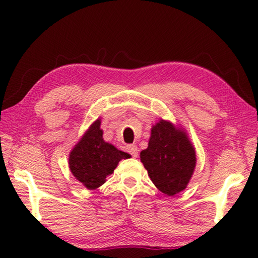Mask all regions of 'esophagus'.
Returning <instances> with one entry per match:
<instances>
[{
	"label": "esophagus",
	"mask_w": 258,
	"mask_h": 258,
	"mask_svg": "<svg viewBox=\"0 0 258 258\" xmlns=\"http://www.w3.org/2000/svg\"><path fill=\"white\" fill-rule=\"evenodd\" d=\"M127 152L132 155L134 158H136L139 156V149L136 145H128L127 146Z\"/></svg>",
	"instance_id": "1"
}]
</instances>
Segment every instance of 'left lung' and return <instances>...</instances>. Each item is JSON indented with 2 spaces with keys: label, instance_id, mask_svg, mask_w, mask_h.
<instances>
[{
  "label": "left lung",
  "instance_id": "8db88e82",
  "mask_svg": "<svg viewBox=\"0 0 258 258\" xmlns=\"http://www.w3.org/2000/svg\"><path fill=\"white\" fill-rule=\"evenodd\" d=\"M141 161L156 187L173 196L187 186L196 155L186 134L161 119L153 126L149 147L141 152Z\"/></svg>",
  "mask_w": 258,
  "mask_h": 258
}]
</instances>
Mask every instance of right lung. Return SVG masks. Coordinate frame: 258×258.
<instances>
[{
    "mask_svg": "<svg viewBox=\"0 0 258 258\" xmlns=\"http://www.w3.org/2000/svg\"><path fill=\"white\" fill-rule=\"evenodd\" d=\"M101 120L93 123L72 152L70 153V169L76 179L86 188L95 189L105 183L120 160L128 158L127 153L118 151L103 140Z\"/></svg>",
    "mask_w": 258,
    "mask_h": 258,
    "instance_id": "1",
    "label": "right lung"
}]
</instances>
